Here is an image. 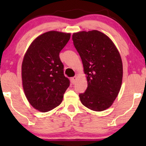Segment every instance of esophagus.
Instances as JSON below:
<instances>
[{
  "label": "esophagus",
  "mask_w": 146,
  "mask_h": 146,
  "mask_svg": "<svg viewBox=\"0 0 146 146\" xmlns=\"http://www.w3.org/2000/svg\"><path fill=\"white\" fill-rule=\"evenodd\" d=\"M76 79H77V76H74V77L72 78H71V82H72V83L73 84H74L76 83Z\"/></svg>",
  "instance_id": "obj_1"
}]
</instances>
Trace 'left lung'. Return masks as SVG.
Returning a JSON list of instances; mask_svg holds the SVG:
<instances>
[{
    "instance_id": "8db88e82",
    "label": "left lung",
    "mask_w": 146,
    "mask_h": 146,
    "mask_svg": "<svg viewBox=\"0 0 146 146\" xmlns=\"http://www.w3.org/2000/svg\"><path fill=\"white\" fill-rule=\"evenodd\" d=\"M72 40L88 82L80 100L92 110H105L112 105L121 86L123 65L118 50L107 35L96 30L74 33Z\"/></svg>"
}]
</instances>
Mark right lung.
<instances>
[{
	"mask_svg": "<svg viewBox=\"0 0 146 146\" xmlns=\"http://www.w3.org/2000/svg\"><path fill=\"white\" fill-rule=\"evenodd\" d=\"M70 38V33L48 31L32 42L22 63L25 94L34 108L41 112L60 104L70 81L64 75L59 53Z\"/></svg>",
	"mask_w": 146,
	"mask_h": 146,
	"instance_id": "obj_1",
	"label": "right lung"
}]
</instances>
